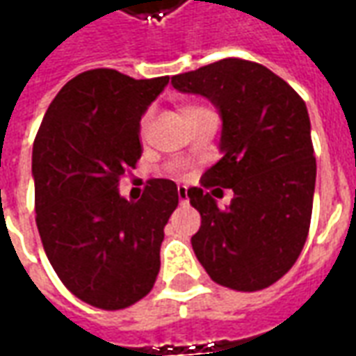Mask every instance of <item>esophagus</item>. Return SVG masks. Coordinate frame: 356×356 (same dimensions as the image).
<instances>
[{
  "label": "esophagus",
  "instance_id": "obj_1",
  "mask_svg": "<svg viewBox=\"0 0 356 356\" xmlns=\"http://www.w3.org/2000/svg\"><path fill=\"white\" fill-rule=\"evenodd\" d=\"M177 196H179V202H181V204H186V200H188V194H186V186H183V185L177 186Z\"/></svg>",
  "mask_w": 356,
  "mask_h": 356
}]
</instances>
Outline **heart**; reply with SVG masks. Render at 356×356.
<instances>
[{
  "label": "heart",
  "mask_w": 356,
  "mask_h": 356,
  "mask_svg": "<svg viewBox=\"0 0 356 356\" xmlns=\"http://www.w3.org/2000/svg\"><path fill=\"white\" fill-rule=\"evenodd\" d=\"M147 125H148V118H143V124H140V127H143V129H147Z\"/></svg>",
  "instance_id": "1"
}]
</instances>
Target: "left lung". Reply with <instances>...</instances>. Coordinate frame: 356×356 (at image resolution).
Masks as SVG:
<instances>
[{
    "instance_id": "left-lung-1",
    "label": "left lung",
    "mask_w": 356,
    "mask_h": 356,
    "mask_svg": "<svg viewBox=\"0 0 356 356\" xmlns=\"http://www.w3.org/2000/svg\"><path fill=\"white\" fill-rule=\"evenodd\" d=\"M171 86L219 110L223 158L204 173L202 186L234 193L219 209L200 186L188 188L202 217L191 238L194 254L213 282L263 290L298 261L309 234L316 160L305 102L275 72L242 58L177 74Z\"/></svg>"
}]
</instances>
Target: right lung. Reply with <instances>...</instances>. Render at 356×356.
I'll list each match as a JSON object with an SVG mask.
<instances>
[{
    "label": "right lung",
    "instance_id": "obj_1",
    "mask_svg": "<svg viewBox=\"0 0 356 356\" xmlns=\"http://www.w3.org/2000/svg\"><path fill=\"white\" fill-rule=\"evenodd\" d=\"M170 76L78 74L43 116L32 150L35 225L47 259L76 298L116 311L152 290L177 185L150 179L139 200L118 186L140 158V118Z\"/></svg>",
    "mask_w": 356,
    "mask_h": 356
}]
</instances>
